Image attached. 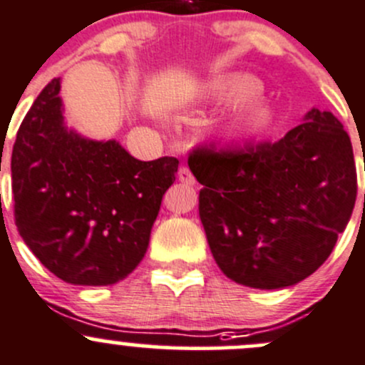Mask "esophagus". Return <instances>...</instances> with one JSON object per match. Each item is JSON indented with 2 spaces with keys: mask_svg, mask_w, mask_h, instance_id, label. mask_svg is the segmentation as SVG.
Wrapping results in <instances>:
<instances>
[{
  "mask_svg": "<svg viewBox=\"0 0 365 365\" xmlns=\"http://www.w3.org/2000/svg\"><path fill=\"white\" fill-rule=\"evenodd\" d=\"M178 179H179V181H181L182 184H187V186H193V184L197 182V181H195V175L191 174L190 168L184 167V165H182L181 168H179V172H178Z\"/></svg>",
  "mask_w": 365,
  "mask_h": 365,
  "instance_id": "1",
  "label": "esophagus"
}]
</instances>
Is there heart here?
<instances>
[{
	"instance_id": "heart-1",
	"label": "heart",
	"mask_w": 365,
	"mask_h": 365,
	"mask_svg": "<svg viewBox=\"0 0 365 365\" xmlns=\"http://www.w3.org/2000/svg\"><path fill=\"white\" fill-rule=\"evenodd\" d=\"M257 93L253 82L244 77L217 81L210 86L209 95L221 101H244ZM274 114L264 103L240 105L221 115L212 126V133L221 138H250L260 135L272 125Z\"/></svg>"
}]
</instances>
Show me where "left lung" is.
<instances>
[{"instance_id": "1", "label": "left lung", "mask_w": 365, "mask_h": 365, "mask_svg": "<svg viewBox=\"0 0 365 365\" xmlns=\"http://www.w3.org/2000/svg\"><path fill=\"white\" fill-rule=\"evenodd\" d=\"M198 214L217 267L260 290L294 287L332 253L356 198L351 140L311 108L281 140L240 151L197 149Z\"/></svg>"}]
</instances>
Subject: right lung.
<instances>
[{
    "label": "right lung",
    "instance_id": "1",
    "mask_svg": "<svg viewBox=\"0 0 365 365\" xmlns=\"http://www.w3.org/2000/svg\"><path fill=\"white\" fill-rule=\"evenodd\" d=\"M59 91L61 78H52L17 131L15 225L26 246L59 279L82 287L115 284L144 258L179 160L140 161L115 138L84 137L66 125Z\"/></svg>",
    "mask_w": 365,
    "mask_h": 365
}]
</instances>
